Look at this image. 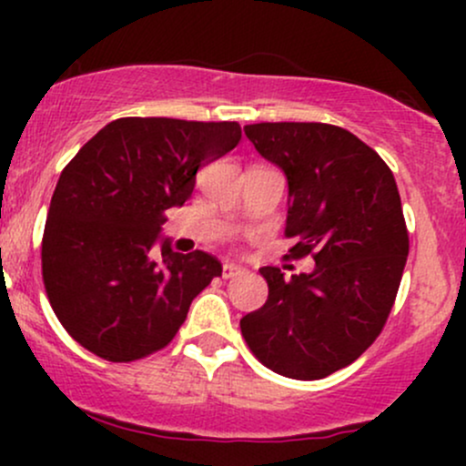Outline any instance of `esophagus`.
<instances>
[{
  "label": "esophagus",
  "instance_id": "1",
  "mask_svg": "<svg viewBox=\"0 0 466 466\" xmlns=\"http://www.w3.org/2000/svg\"><path fill=\"white\" fill-rule=\"evenodd\" d=\"M245 271V267H240L237 263H223V278H234V276H240Z\"/></svg>",
  "mask_w": 466,
  "mask_h": 466
}]
</instances>
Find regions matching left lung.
Instances as JSON below:
<instances>
[{
	"label": "left lung",
	"instance_id": "8db88e82",
	"mask_svg": "<svg viewBox=\"0 0 466 466\" xmlns=\"http://www.w3.org/2000/svg\"><path fill=\"white\" fill-rule=\"evenodd\" d=\"M245 136L289 184L291 258L311 274L260 267L269 296L240 319L256 360L282 377L313 381L349 366L392 311L410 238L397 181L368 144L322 122H260Z\"/></svg>",
	"mask_w": 466,
	"mask_h": 466
}]
</instances>
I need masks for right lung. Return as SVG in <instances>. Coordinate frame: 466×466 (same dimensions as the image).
Listing matches in <instances>:
<instances>
[{"instance_id":"1","label":"right lung","mask_w":466,"mask_h":466,"mask_svg":"<svg viewBox=\"0 0 466 466\" xmlns=\"http://www.w3.org/2000/svg\"><path fill=\"white\" fill-rule=\"evenodd\" d=\"M238 140V122L120 117L63 168L41 267L58 322L83 349L127 363L177 335L192 300L223 267L201 249H170L159 238L164 212L184 206L197 170Z\"/></svg>"}]
</instances>
